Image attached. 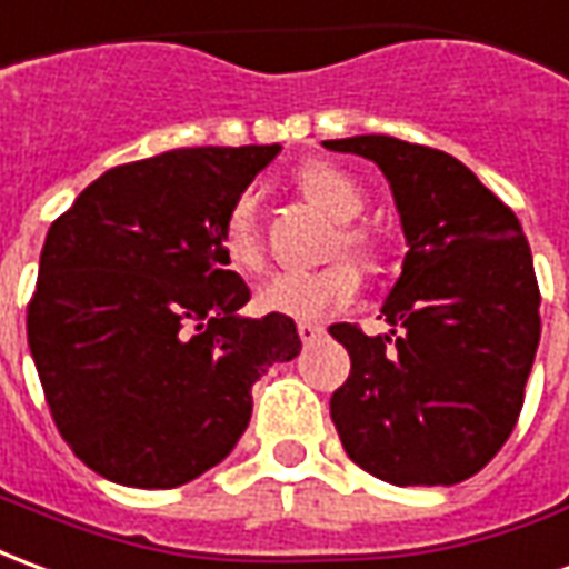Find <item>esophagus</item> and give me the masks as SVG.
I'll use <instances>...</instances> for the list:
<instances>
[{"instance_id":"34e87169","label":"esophagus","mask_w":569,"mask_h":569,"mask_svg":"<svg viewBox=\"0 0 569 569\" xmlns=\"http://www.w3.org/2000/svg\"><path fill=\"white\" fill-rule=\"evenodd\" d=\"M297 333H300V340L303 342H316L325 337V328L316 325V321H300V325H297Z\"/></svg>"}]
</instances>
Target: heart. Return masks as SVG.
<instances>
[{
	"label": "heart",
	"mask_w": 569,
	"mask_h": 569,
	"mask_svg": "<svg viewBox=\"0 0 569 569\" xmlns=\"http://www.w3.org/2000/svg\"><path fill=\"white\" fill-rule=\"evenodd\" d=\"M300 189L318 208L337 220V236L330 241V251L352 253L361 263H377L382 257L380 232L368 223H356V217L368 208V192L356 177L346 174L337 164H306L297 174ZM220 251L236 272L253 276L266 263L263 227L253 192H239L229 201L220 220ZM358 291V269L352 260H330L318 269H291L276 272L257 288V306L263 312L288 318H325L333 309L346 306Z\"/></svg>",
	"instance_id": "obj_1"
}]
</instances>
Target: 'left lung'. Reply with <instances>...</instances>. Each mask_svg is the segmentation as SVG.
Segmentation results:
<instances>
[{"label":"left lung","mask_w":569,"mask_h":569,"mask_svg":"<svg viewBox=\"0 0 569 569\" xmlns=\"http://www.w3.org/2000/svg\"><path fill=\"white\" fill-rule=\"evenodd\" d=\"M325 147L380 164L410 244L382 303L392 330L330 325L352 358L330 420L373 478L459 485L497 457L521 417L542 328L527 236L509 204L441 149L386 134Z\"/></svg>","instance_id":"1"}]
</instances>
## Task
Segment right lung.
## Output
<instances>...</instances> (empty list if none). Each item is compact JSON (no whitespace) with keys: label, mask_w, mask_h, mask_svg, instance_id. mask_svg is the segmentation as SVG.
I'll return each mask as SVG.
<instances>
[{"label":"right lung","mask_w":569,"mask_h":569,"mask_svg":"<svg viewBox=\"0 0 569 569\" xmlns=\"http://www.w3.org/2000/svg\"><path fill=\"white\" fill-rule=\"evenodd\" d=\"M278 147L171 149L116 164L51 223L27 340L51 420L116 485L180 487L229 457L253 382L300 352L220 251L227 204Z\"/></svg>","instance_id":"add662e5"}]
</instances>
